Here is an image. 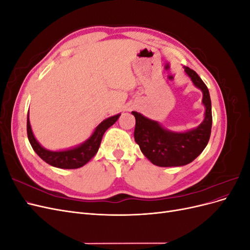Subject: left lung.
I'll list each match as a JSON object with an SVG mask.
<instances>
[{"instance_id":"left-lung-1","label":"left lung","mask_w":250,"mask_h":250,"mask_svg":"<svg viewBox=\"0 0 250 250\" xmlns=\"http://www.w3.org/2000/svg\"><path fill=\"white\" fill-rule=\"evenodd\" d=\"M184 69L203 96L202 104L206 111L203 121L197 127L183 132L172 131L140 112H131L135 118V143L142 153L158 167H180L192 163L207 147L210 137L213 119L208 89L197 73L188 66Z\"/></svg>"}]
</instances>
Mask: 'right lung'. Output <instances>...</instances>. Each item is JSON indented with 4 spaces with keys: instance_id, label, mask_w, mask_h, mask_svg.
<instances>
[{
    "instance_id": "obj_1",
    "label": "right lung",
    "mask_w": 250,
    "mask_h": 250,
    "mask_svg": "<svg viewBox=\"0 0 250 250\" xmlns=\"http://www.w3.org/2000/svg\"><path fill=\"white\" fill-rule=\"evenodd\" d=\"M120 116L121 113H118L116 116H112L103 120L102 122L95 128L92 135L83 143L79 144V145L69 149L53 151L42 147L39 143V141L35 139L31 125H30L28 113V140L30 144H31V146L36 152V154L39 155L42 161L53 166V167H56L59 169H78L83 167V166L87 164L96 155L98 150H99L104 132L106 131L111 125L117 122Z\"/></svg>"
}]
</instances>
